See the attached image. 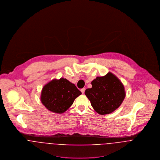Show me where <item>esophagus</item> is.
I'll list each match as a JSON object with an SVG mask.
<instances>
[{
	"mask_svg": "<svg viewBox=\"0 0 160 160\" xmlns=\"http://www.w3.org/2000/svg\"><path fill=\"white\" fill-rule=\"evenodd\" d=\"M85 88H83L81 89V92H82V94H83L85 92Z\"/></svg>",
	"mask_w": 160,
	"mask_h": 160,
	"instance_id": "esophagus-1",
	"label": "esophagus"
}]
</instances>
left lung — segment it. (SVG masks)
Returning <instances> with one entry per match:
<instances>
[{"instance_id":"left-lung-1","label":"left lung","mask_w":160,"mask_h":160,"mask_svg":"<svg viewBox=\"0 0 160 160\" xmlns=\"http://www.w3.org/2000/svg\"><path fill=\"white\" fill-rule=\"evenodd\" d=\"M92 88L85 94L94 110L100 115L109 114L117 109L124 100L126 93L121 81L112 73L97 77L91 82Z\"/></svg>"}]
</instances>
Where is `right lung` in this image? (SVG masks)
<instances>
[{"mask_svg": "<svg viewBox=\"0 0 160 160\" xmlns=\"http://www.w3.org/2000/svg\"><path fill=\"white\" fill-rule=\"evenodd\" d=\"M82 94L75 85L66 78L54 79L46 84L41 92L40 100L50 111L62 113L71 106Z\"/></svg>", "mask_w": 160, "mask_h": 160, "instance_id": "right-lung-1", "label": "right lung"}]
</instances>
